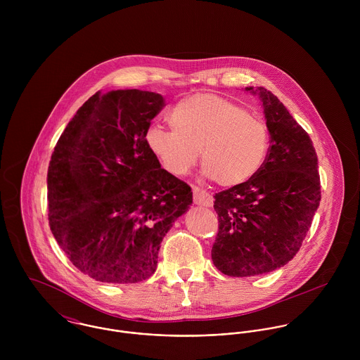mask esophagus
I'll return each instance as SVG.
<instances>
[{"label": "esophagus", "mask_w": 360, "mask_h": 360, "mask_svg": "<svg viewBox=\"0 0 360 360\" xmlns=\"http://www.w3.org/2000/svg\"><path fill=\"white\" fill-rule=\"evenodd\" d=\"M193 193H194V202L197 205L207 206V207L213 205V197L209 193L200 190L198 187H194Z\"/></svg>", "instance_id": "obj_1"}]
</instances>
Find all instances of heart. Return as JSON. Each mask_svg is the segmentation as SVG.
<instances>
[{
    "label": "heart",
    "instance_id": "obj_1",
    "mask_svg": "<svg viewBox=\"0 0 360 360\" xmlns=\"http://www.w3.org/2000/svg\"><path fill=\"white\" fill-rule=\"evenodd\" d=\"M172 129L151 126L146 141L160 166L186 176L200 151L204 173L221 187L251 180L269 151L266 124L244 108L214 94H195L169 112Z\"/></svg>",
    "mask_w": 360,
    "mask_h": 360
}]
</instances>
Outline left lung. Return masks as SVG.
I'll return each instance as SVG.
<instances>
[{
    "label": "left lung",
    "instance_id": "obj_1",
    "mask_svg": "<svg viewBox=\"0 0 360 360\" xmlns=\"http://www.w3.org/2000/svg\"><path fill=\"white\" fill-rule=\"evenodd\" d=\"M245 90L262 101L270 147L251 180L214 195L219 231L212 260L231 277H252L287 264L300 251L321 198L308 133L271 91Z\"/></svg>",
    "mask_w": 360,
    "mask_h": 360
}]
</instances>
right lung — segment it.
<instances>
[{"label":"right lung","instance_id":"add662e5","mask_svg":"<svg viewBox=\"0 0 360 360\" xmlns=\"http://www.w3.org/2000/svg\"><path fill=\"white\" fill-rule=\"evenodd\" d=\"M160 94L116 90L90 97L59 137L49 166V220L69 260L101 283L151 277L191 187L160 167L147 147Z\"/></svg>","mask_w":360,"mask_h":360}]
</instances>
